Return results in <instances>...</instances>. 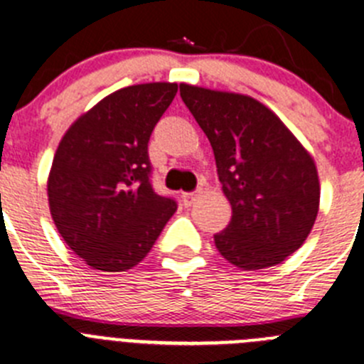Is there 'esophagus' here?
<instances>
[{
    "instance_id": "34e87169",
    "label": "esophagus",
    "mask_w": 364,
    "mask_h": 364,
    "mask_svg": "<svg viewBox=\"0 0 364 364\" xmlns=\"http://www.w3.org/2000/svg\"><path fill=\"white\" fill-rule=\"evenodd\" d=\"M195 198H196V193H184V195H182V202H184L186 207L191 205V203L195 202Z\"/></svg>"
}]
</instances>
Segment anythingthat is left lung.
<instances>
[{
    "instance_id": "1",
    "label": "left lung",
    "mask_w": 364,
    "mask_h": 364,
    "mask_svg": "<svg viewBox=\"0 0 364 364\" xmlns=\"http://www.w3.org/2000/svg\"><path fill=\"white\" fill-rule=\"evenodd\" d=\"M180 96L213 146L232 207L218 252L241 269L275 266L309 236L320 205L313 157L257 100L180 84Z\"/></svg>"
}]
</instances>
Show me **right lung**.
Segmentation results:
<instances>
[{
  "mask_svg": "<svg viewBox=\"0 0 364 364\" xmlns=\"http://www.w3.org/2000/svg\"><path fill=\"white\" fill-rule=\"evenodd\" d=\"M178 85L119 89L69 127L48 178L51 218L68 247L102 272L139 264L176 210L154 191L148 141Z\"/></svg>",
  "mask_w": 364,
  "mask_h": 364,
  "instance_id": "add662e5",
  "label": "right lung"
}]
</instances>
